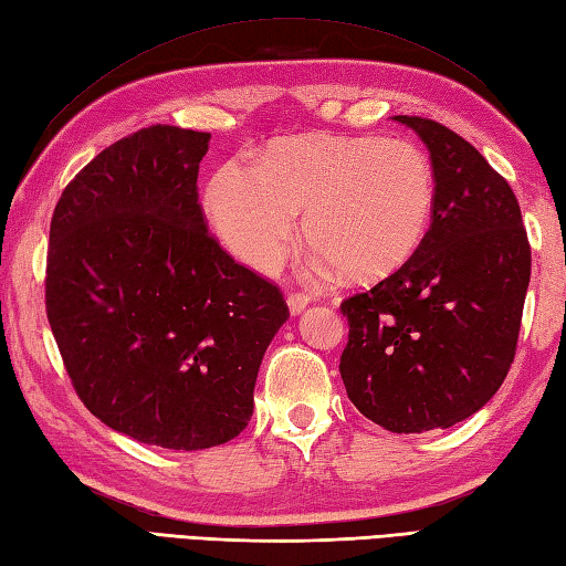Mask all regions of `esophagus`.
I'll use <instances>...</instances> for the list:
<instances>
[{
  "instance_id": "1",
  "label": "esophagus",
  "mask_w": 566,
  "mask_h": 566,
  "mask_svg": "<svg viewBox=\"0 0 566 566\" xmlns=\"http://www.w3.org/2000/svg\"><path fill=\"white\" fill-rule=\"evenodd\" d=\"M308 302H312V298H308V294H304V292H292L290 296H286V304H290L292 314H302Z\"/></svg>"
}]
</instances>
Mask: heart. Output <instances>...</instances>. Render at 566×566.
<instances>
[{
  "label": "heart",
  "instance_id": "heart-1",
  "mask_svg": "<svg viewBox=\"0 0 566 566\" xmlns=\"http://www.w3.org/2000/svg\"><path fill=\"white\" fill-rule=\"evenodd\" d=\"M437 201L427 151L385 137L304 135L260 149L252 169L226 164L203 206L228 250L272 270L304 216V240L338 280L378 282L422 245Z\"/></svg>",
  "mask_w": 566,
  "mask_h": 566
}]
</instances>
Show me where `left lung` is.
<instances>
[{
    "label": "left lung",
    "mask_w": 566,
    "mask_h": 566,
    "mask_svg": "<svg viewBox=\"0 0 566 566\" xmlns=\"http://www.w3.org/2000/svg\"><path fill=\"white\" fill-rule=\"evenodd\" d=\"M427 144L437 179L419 250L340 304V378L358 412L395 434L447 429L491 400L515 358L530 242L513 188L457 132L395 115Z\"/></svg>",
    "instance_id": "obj_1"
}]
</instances>
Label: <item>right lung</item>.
<instances>
[{
  "label": "right lung",
  "instance_id": "1",
  "mask_svg": "<svg viewBox=\"0 0 566 566\" xmlns=\"http://www.w3.org/2000/svg\"><path fill=\"white\" fill-rule=\"evenodd\" d=\"M208 132L151 125L109 144L51 218L46 316L77 397L109 429L174 451L235 439L280 286L218 245L198 203Z\"/></svg>",
  "mask_w": 566,
  "mask_h": 566
}]
</instances>
